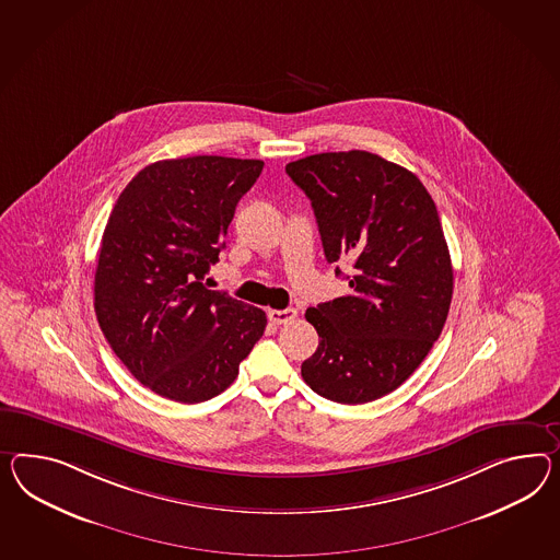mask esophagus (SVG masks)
<instances>
[{
	"mask_svg": "<svg viewBox=\"0 0 560 560\" xmlns=\"http://www.w3.org/2000/svg\"><path fill=\"white\" fill-rule=\"evenodd\" d=\"M296 316H299V313H296L294 308H284V311H270V313H268V318L272 320L273 325H287V323H292Z\"/></svg>",
	"mask_w": 560,
	"mask_h": 560,
	"instance_id": "obj_1",
	"label": "esophagus"
}]
</instances>
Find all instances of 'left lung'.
I'll list each match as a JSON object with an SVG mask.
<instances>
[{"mask_svg": "<svg viewBox=\"0 0 560 560\" xmlns=\"http://www.w3.org/2000/svg\"><path fill=\"white\" fill-rule=\"evenodd\" d=\"M287 173L311 199L327 261H351V292L304 315L318 347L302 377L327 400H377L445 327L453 266L436 205L416 174L365 150L313 154Z\"/></svg>", "mask_w": 560, "mask_h": 560, "instance_id": "1", "label": "left lung"}]
</instances>
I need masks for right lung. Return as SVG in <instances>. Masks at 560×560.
<instances>
[{"label": "right lung", "instance_id": "add662e5", "mask_svg": "<svg viewBox=\"0 0 560 560\" xmlns=\"http://www.w3.org/2000/svg\"><path fill=\"white\" fill-rule=\"evenodd\" d=\"M261 160H160L129 180L101 240L95 315L115 355L162 398L197 404L233 384L266 313L209 290L235 207Z\"/></svg>", "mask_w": 560, "mask_h": 560}]
</instances>
